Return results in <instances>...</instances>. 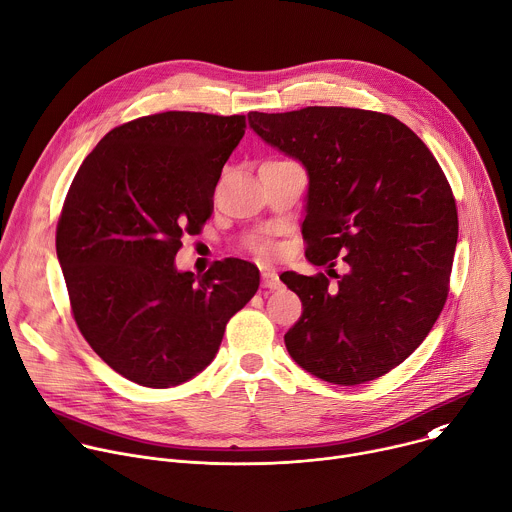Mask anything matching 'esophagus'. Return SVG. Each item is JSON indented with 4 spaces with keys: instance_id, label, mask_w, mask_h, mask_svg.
<instances>
[{
    "instance_id": "34e87169",
    "label": "esophagus",
    "mask_w": 512,
    "mask_h": 512,
    "mask_svg": "<svg viewBox=\"0 0 512 512\" xmlns=\"http://www.w3.org/2000/svg\"><path fill=\"white\" fill-rule=\"evenodd\" d=\"M261 284H263V288H269V290H280L282 288V280H280V275H277L273 269H263L261 271Z\"/></svg>"
}]
</instances>
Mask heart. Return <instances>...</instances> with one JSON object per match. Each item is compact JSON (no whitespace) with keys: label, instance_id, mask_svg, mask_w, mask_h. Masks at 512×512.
Wrapping results in <instances>:
<instances>
[{"label":"heart","instance_id":"heart-1","mask_svg":"<svg viewBox=\"0 0 512 512\" xmlns=\"http://www.w3.org/2000/svg\"><path fill=\"white\" fill-rule=\"evenodd\" d=\"M255 249H257L259 255H265V257H267V255H273V253L277 251V245H273L271 241H259V243L255 245Z\"/></svg>","mask_w":512,"mask_h":512}]
</instances>
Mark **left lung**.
Returning <instances> with one entry per match:
<instances>
[{"label": "left lung", "instance_id": "8db88e82", "mask_svg": "<svg viewBox=\"0 0 512 512\" xmlns=\"http://www.w3.org/2000/svg\"><path fill=\"white\" fill-rule=\"evenodd\" d=\"M249 126L304 165L306 259L337 277L331 288L322 273H282L304 306L288 353L329 384L388 374L425 341L449 292L457 210L437 159L406 124L369 110L251 112Z\"/></svg>", "mask_w": 512, "mask_h": 512}]
</instances>
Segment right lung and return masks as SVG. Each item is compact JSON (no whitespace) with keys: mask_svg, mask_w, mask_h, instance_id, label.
<instances>
[{"mask_svg":"<svg viewBox=\"0 0 512 512\" xmlns=\"http://www.w3.org/2000/svg\"><path fill=\"white\" fill-rule=\"evenodd\" d=\"M243 134L245 116H145L110 130L71 183L57 257L73 316L91 349L138 386L198 376L259 288V269L243 259L204 275L175 267L183 232L210 218Z\"/></svg>","mask_w":512,"mask_h":512,"instance_id":"right-lung-1","label":"right lung"}]
</instances>
